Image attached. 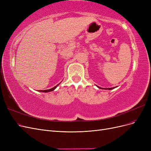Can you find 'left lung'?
<instances>
[{
	"label": "left lung",
	"instance_id": "8db88e82",
	"mask_svg": "<svg viewBox=\"0 0 151 151\" xmlns=\"http://www.w3.org/2000/svg\"><path fill=\"white\" fill-rule=\"evenodd\" d=\"M97 87H98V88H100V89H109V90H111V89H113L116 88V87H114V88H100V87H99L98 86H97Z\"/></svg>",
	"mask_w": 151,
	"mask_h": 151
}]
</instances>
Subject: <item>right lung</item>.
Returning a JSON list of instances; mask_svg holds the SVG:
<instances>
[{
    "label": "right lung",
    "mask_w": 151,
    "mask_h": 151,
    "mask_svg": "<svg viewBox=\"0 0 151 151\" xmlns=\"http://www.w3.org/2000/svg\"><path fill=\"white\" fill-rule=\"evenodd\" d=\"M58 86V85H57L56 86H55V87H53V88H52V89H47V90H40L39 91L40 92H43V93H48V92H50V91H53Z\"/></svg>",
    "instance_id": "right-lung-1"
}]
</instances>
